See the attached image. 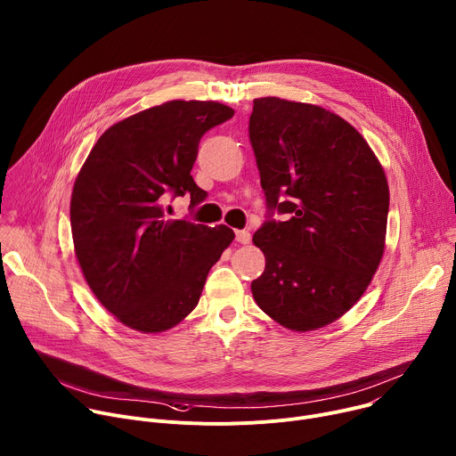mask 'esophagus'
<instances>
[{"instance_id":"esophagus-1","label":"esophagus","mask_w":456,"mask_h":456,"mask_svg":"<svg viewBox=\"0 0 456 456\" xmlns=\"http://www.w3.org/2000/svg\"><path fill=\"white\" fill-rule=\"evenodd\" d=\"M249 240H251L249 232H246V230L237 232V242H239V244H249Z\"/></svg>"}]
</instances>
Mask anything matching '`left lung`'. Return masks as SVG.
Masks as SVG:
<instances>
[{"instance_id": "obj_1", "label": "left lung", "mask_w": 456, "mask_h": 456, "mask_svg": "<svg viewBox=\"0 0 456 456\" xmlns=\"http://www.w3.org/2000/svg\"><path fill=\"white\" fill-rule=\"evenodd\" d=\"M249 141L268 208L289 216L254 235L266 266L251 293L291 331L324 328L357 305L382 261L386 172L355 126L310 103L254 99Z\"/></svg>"}]
</instances>
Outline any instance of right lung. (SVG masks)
Here are the masks:
<instances>
[{
    "instance_id": "obj_1",
    "label": "right lung",
    "mask_w": 456,
    "mask_h": 456,
    "mask_svg": "<svg viewBox=\"0 0 456 456\" xmlns=\"http://www.w3.org/2000/svg\"><path fill=\"white\" fill-rule=\"evenodd\" d=\"M217 101L174 99L112 125L83 163L70 199L83 277L121 324L163 333L191 314L235 233L167 219L168 193L207 197L190 175L199 141L233 116Z\"/></svg>"
}]
</instances>
